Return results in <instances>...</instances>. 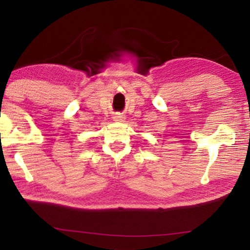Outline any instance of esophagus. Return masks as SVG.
<instances>
[{
    "label": "esophagus",
    "instance_id": "1",
    "mask_svg": "<svg viewBox=\"0 0 250 250\" xmlns=\"http://www.w3.org/2000/svg\"><path fill=\"white\" fill-rule=\"evenodd\" d=\"M114 120H115V121H121V120H123V116L122 115H115L114 116Z\"/></svg>",
    "mask_w": 250,
    "mask_h": 250
}]
</instances>
